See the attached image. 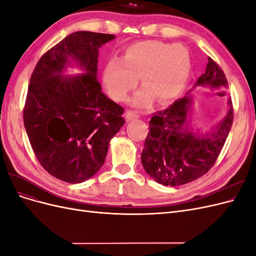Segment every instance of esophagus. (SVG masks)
<instances>
[{"instance_id":"1","label":"esophagus","mask_w":256,"mask_h":256,"mask_svg":"<svg viewBox=\"0 0 256 256\" xmlns=\"http://www.w3.org/2000/svg\"><path fill=\"white\" fill-rule=\"evenodd\" d=\"M125 118L126 120H134V118H138V114L134 111H127L125 114Z\"/></svg>"}]
</instances>
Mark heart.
Instances as JSON below:
<instances>
[{
	"label": "heart",
	"mask_w": 256,
	"mask_h": 256,
	"mask_svg": "<svg viewBox=\"0 0 256 256\" xmlns=\"http://www.w3.org/2000/svg\"><path fill=\"white\" fill-rule=\"evenodd\" d=\"M190 72V54L182 46L144 40L129 46L122 60H111L106 67L104 80L112 99L124 102L141 76L145 88L132 102L146 106L154 97L159 102L176 98L187 84Z\"/></svg>",
	"instance_id": "obj_1"
}]
</instances>
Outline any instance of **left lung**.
I'll return each instance as SVG.
<instances>
[{
	"label": "left lung",
	"mask_w": 256,
	"mask_h": 256,
	"mask_svg": "<svg viewBox=\"0 0 256 256\" xmlns=\"http://www.w3.org/2000/svg\"><path fill=\"white\" fill-rule=\"evenodd\" d=\"M196 85L212 88L228 86L221 67L208 58L206 72ZM191 98L177 99L166 110L154 113L142 150L146 173L164 186H180L198 180L210 170L218 159L233 124L234 109L228 100V112L214 134L198 136L187 124Z\"/></svg>",
	"instance_id": "1"
}]
</instances>
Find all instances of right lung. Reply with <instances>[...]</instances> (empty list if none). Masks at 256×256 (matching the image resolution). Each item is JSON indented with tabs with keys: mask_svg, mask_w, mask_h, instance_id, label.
<instances>
[{
	"mask_svg": "<svg viewBox=\"0 0 256 256\" xmlns=\"http://www.w3.org/2000/svg\"><path fill=\"white\" fill-rule=\"evenodd\" d=\"M114 37L86 30L68 35L44 54L30 76L24 127L38 162L63 182L94 176L125 124L124 109L104 94L97 80L98 49ZM70 59L86 74L60 76Z\"/></svg>",
	"mask_w": 256,
	"mask_h": 256,
	"instance_id": "add662e5",
	"label": "right lung"
}]
</instances>
